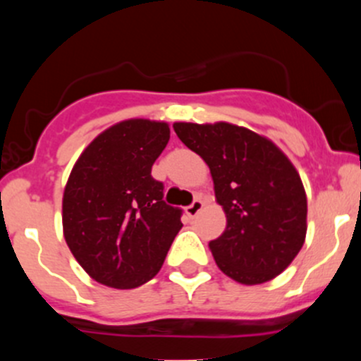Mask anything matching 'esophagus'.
Returning a JSON list of instances; mask_svg holds the SVG:
<instances>
[{
  "label": "esophagus",
  "mask_w": 361,
  "mask_h": 361,
  "mask_svg": "<svg viewBox=\"0 0 361 361\" xmlns=\"http://www.w3.org/2000/svg\"><path fill=\"white\" fill-rule=\"evenodd\" d=\"M202 207H204L202 199H195V201L187 207V214H188V216H197V214L201 213Z\"/></svg>",
  "instance_id": "34e87169"
}]
</instances>
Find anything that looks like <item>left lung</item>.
I'll use <instances>...</instances> for the list:
<instances>
[{
  "label": "left lung",
  "instance_id": "obj_1",
  "mask_svg": "<svg viewBox=\"0 0 361 361\" xmlns=\"http://www.w3.org/2000/svg\"><path fill=\"white\" fill-rule=\"evenodd\" d=\"M174 133L209 166L227 227L209 243L224 274L260 285L293 262L307 232V199L290 159L267 137L227 122H176Z\"/></svg>",
  "mask_w": 361,
  "mask_h": 361
}]
</instances>
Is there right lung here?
Wrapping results in <instances>:
<instances>
[{
    "instance_id": "right-lung-1",
    "label": "right lung",
    "mask_w": 361,
    "mask_h": 361,
    "mask_svg": "<svg viewBox=\"0 0 361 361\" xmlns=\"http://www.w3.org/2000/svg\"><path fill=\"white\" fill-rule=\"evenodd\" d=\"M169 126L130 118L103 130L73 166L63 197V228L73 257L101 285L118 290L150 281L181 224L162 201L152 166L169 141Z\"/></svg>"
}]
</instances>
